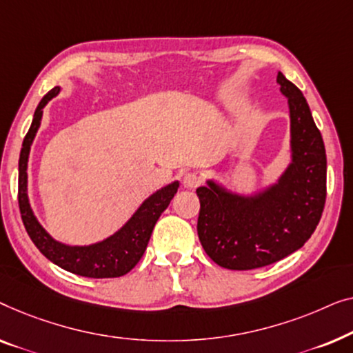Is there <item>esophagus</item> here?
<instances>
[{
	"label": "esophagus",
	"mask_w": 353,
	"mask_h": 353,
	"mask_svg": "<svg viewBox=\"0 0 353 353\" xmlns=\"http://www.w3.org/2000/svg\"><path fill=\"white\" fill-rule=\"evenodd\" d=\"M183 185L188 187V188H195L201 183V176L198 174V172H187L185 176H183Z\"/></svg>",
	"instance_id": "esophagus-1"
}]
</instances>
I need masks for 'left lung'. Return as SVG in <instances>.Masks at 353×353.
Returning <instances> with one entry per match:
<instances>
[{
  "instance_id": "left-lung-1",
  "label": "left lung",
  "mask_w": 353,
  "mask_h": 353,
  "mask_svg": "<svg viewBox=\"0 0 353 353\" xmlns=\"http://www.w3.org/2000/svg\"><path fill=\"white\" fill-rule=\"evenodd\" d=\"M276 83L288 99L291 163L275 183L254 195L228 192L214 181L198 187V238L217 265L259 269L304 246L319 225L326 200V152L309 103L281 72Z\"/></svg>"
}]
</instances>
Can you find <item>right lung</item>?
<instances>
[{
    "label": "right lung",
    "instance_id": "add662e5",
    "mask_svg": "<svg viewBox=\"0 0 353 353\" xmlns=\"http://www.w3.org/2000/svg\"><path fill=\"white\" fill-rule=\"evenodd\" d=\"M59 91H61L59 86L51 89L38 103L32 126L22 143L21 158H19V208H21L23 225H26V230L34 246L41 251V254L46 256L56 265L62 267L63 270L88 278H115L126 275L129 270L136 267L145 252L153 227L161 212L170 206L172 196L177 193L179 182L174 181L148 196L134 212L131 219L105 240L89 246H68L54 240L39 224L33 214L32 206H30L27 193V166L30 147H32L33 139L41 125L43 108L52 97L57 96Z\"/></svg>",
    "mask_w": 353,
    "mask_h": 353
}]
</instances>
